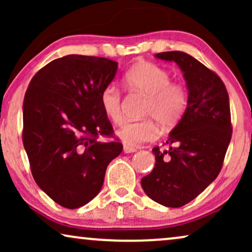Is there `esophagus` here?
I'll return each mask as SVG.
<instances>
[{"label": "esophagus", "instance_id": "1", "mask_svg": "<svg viewBox=\"0 0 252 252\" xmlns=\"http://www.w3.org/2000/svg\"><path fill=\"white\" fill-rule=\"evenodd\" d=\"M136 151V148L134 147H129V146H124V153L125 154H130V153H135Z\"/></svg>", "mask_w": 252, "mask_h": 252}]
</instances>
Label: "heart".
<instances>
[{
	"label": "heart",
	"instance_id": "1",
	"mask_svg": "<svg viewBox=\"0 0 252 252\" xmlns=\"http://www.w3.org/2000/svg\"><path fill=\"white\" fill-rule=\"evenodd\" d=\"M126 87L147 96L144 115L153 117L163 127H173L180 122L188 108V93L181 84L171 82V74L159 65L141 63L130 68L124 77ZM99 104L105 117L112 123L123 120L122 93L110 84L99 94ZM153 119L126 120L117 135L127 146L137 147L157 137Z\"/></svg>",
	"mask_w": 252,
	"mask_h": 252
}]
</instances>
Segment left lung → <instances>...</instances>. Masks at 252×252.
Masks as SVG:
<instances>
[{
    "label": "left lung",
    "instance_id": "1",
    "mask_svg": "<svg viewBox=\"0 0 252 252\" xmlns=\"http://www.w3.org/2000/svg\"><path fill=\"white\" fill-rule=\"evenodd\" d=\"M155 56L175 62L184 72L188 108L170 133V149H153L156 163L141 186L153 201L180 208L197 197L221 170L232 139L229 97L219 75L190 55L166 51Z\"/></svg>",
    "mask_w": 252,
    "mask_h": 252
}]
</instances>
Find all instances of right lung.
<instances>
[{
    "mask_svg": "<svg viewBox=\"0 0 252 252\" xmlns=\"http://www.w3.org/2000/svg\"><path fill=\"white\" fill-rule=\"evenodd\" d=\"M118 63L67 55L32 78L23 104V143L37 186L57 204L78 209L101 190L106 167L123 151L99 104Z\"/></svg>",
    "mask_w": 252,
    "mask_h": 252,
    "instance_id": "1",
    "label": "right lung"
}]
</instances>
